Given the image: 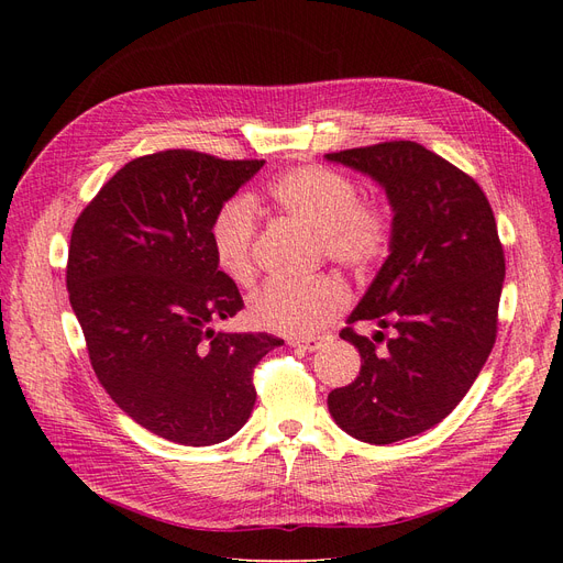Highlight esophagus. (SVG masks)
<instances>
[{
  "label": "esophagus",
  "mask_w": 563,
  "mask_h": 563,
  "mask_svg": "<svg viewBox=\"0 0 563 563\" xmlns=\"http://www.w3.org/2000/svg\"><path fill=\"white\" fill-rule=\"evenodd\" d=\"M291 345H294V347H300V350L314 352V350L319 347V338H314V335H308V338H291Z\"/></svg>",
  "instance_id": "34e87169"
}]
</instances>
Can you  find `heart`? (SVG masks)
<instances>
[{"instance_id":"obj_1","label":"heart","mask_w":563,"mask_h":563,"mask_svg":"<svg viewBox=\"0 0 563 563\" xmlns=\"http://www.w3.org/2000/svg\"><path fill=\"white\" fill-rule=\"evenodd\" d=\"M277 207L321 236L327 258L352 275L378 267L395 242V211L387 197H360L347 174L323 164H302L279 174L269 185ZM258 211L246 197H234L211 220L209 242L218 269L246 286L255 275ZM350 294L338 279L308 284L269 282L253 296L249 317L258 329L305 338L329 327L347 310Z\"/></svg>"}]
</instances>
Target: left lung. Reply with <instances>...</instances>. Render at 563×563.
Here are the masks:
<instances>
[{"label":"left lung","mask_w":563,"mask_h":563,"mask_svg":"<svg viewBox=\"0 0 563 563\" xmlns=\"http://www.w3.org/2000/svg\"><path fill=\"white\" fill-rule=\"evenodd\" d=\"M327 159L376 178L395 211L387 261L340 331L360 350L362 371L329 395L350 437L391 444L434 428L479 376L498 335L505 253L482 187L420 143L387 141ZM368 318L396 331L387 344L382 331H353Z\"/></svg>","instance_id":"8db88e82"}]
</instances>
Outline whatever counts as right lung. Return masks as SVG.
Instances as JSON below:
<instances>
[{"label": "right lung", "instance_id": "obj_1", "mask_svg": "<svg viewBox=\"0 0 563 563\" xmlns=\"http://www.w3.org/2000/svg\"><path fill=\"white\" fill-rule=\"evenodd\" d=\"M263 164L197 150L131 159L73 228L65 282L96 376L126 416L176 444L240 432L255 404L253 368L284 345L211 329L244 308L216 265L211 220Z\"/></svg>", "mask_w": 563, "mask_h": 563}]
</instances>
